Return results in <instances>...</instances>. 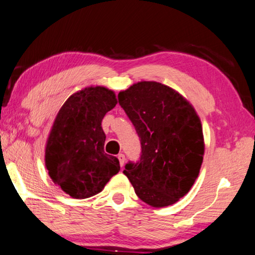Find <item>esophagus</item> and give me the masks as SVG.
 I'll return each mask as SVG.
<instances>
[{"label": "esophagus", "instance_id": "1", "mask_svg": "<svg viewBox=\"0 0 255 255\" xmlns=\"http://www.w3.org/2000/svg\"><path fill=\"white\" fill-rule=\"evenodd\" d=\"M118 159H119V161H120V166L123 167L124 166V162H125V155L123 153H120L118 155Z\"/></svg>", "mask_w": 255, "mask_h": 255}]
</instances>
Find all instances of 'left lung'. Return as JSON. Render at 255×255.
Here are the masks:
<instances>
[{
    "label": "left lung",
    "instance_id": "1",
    "mask_svg": "<svg viewBox=\"0 0 255 255\" xmlns=\"http://www.w3.org/2000/svg\"><path fill=\"white\" fill-rule=\"evenodd\" d=\"M119 103L140 137L141 155L123 173L152 207L175 204L188 193L203 163L204 136L197 113L175 89L140 82L119 93Z\"/></svg>",
    "mask_w": 255,
    "mask_h": 255
}]
</instances>
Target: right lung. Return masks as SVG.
<instances>
[{
    "mask_svg": "<svg viewBox=\"0 0 255 255\" xmlns=\"http://www.w3.org/2000/svg\"><path fill=\"white\" fill-rule=\"evenodd\" d=\"M118 104L111 89L95 86L75 93L58 112L47 140L49 176L73 198L101 193L120 171L119 159L104 151L102 120Z\"/></svg>",
    "mask_w": 255,
    "mask_h": 255,
    "instance_id": "add662e5",
    "label": "right lung"
}]
</instances>
